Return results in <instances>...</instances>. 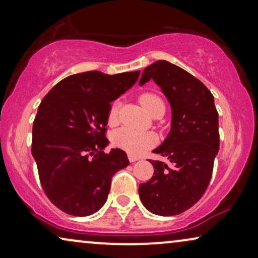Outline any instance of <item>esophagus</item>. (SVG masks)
<instances>
[{"label":"esophagus","instance_id":"obj_1","mask_svg":"<svg viewBox=\"0 0 258 258\" xmlns=\"http://www.w3.org/2000/svg\"><path fill=\"white\" fill-rule=\"evenodd\" d=\"M128 160H129V161L132 162V163H133V162H136V161H139L140 158L137 157V156H135V155H133V154H128Z\"/></svg>","mask_w":258,"mask_h":258}]
</instances>
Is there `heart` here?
Listing matches in <instances>:
<instances>
[{
    "label": "heart",
    "instance_id": "b5f03b06",
    "mask_svg": "<svg viewBox=\"0 0 258 258\" xmlns=\"http://www.w3.org/2000/svg\"><path fill=\"white\" fill-rule=\"evenodd\" d=\"M140 103L142 107L149 112L154 114L158 109L164 110V102L157 94L154 93H144L140 96ZM119 101L116 100L111 103L109 109V121L111 123L117 119L119 111ZM156 136L151 133H141L129 128H121L112 135V142L116 147L128 151L132 154H140L144 150L149 149L156 144Z\"/></svg>",
    "mask_w": 258,
    "mask_h": 258
}]
</instances>
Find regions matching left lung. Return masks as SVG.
Here are the masks:
<instances>
[{"label":"left lung","mask_w":258,"mask_h":258,"mask_svg":"<svg viewBox=\"0 0 258 258\" xmlns=\"http://www.w3.org/2000/svg\"><path fill=\"white\" fill-rule=\"evenodd\" d=\"M154 80L171 107V130L154 150L170 164L149 160L154 176L140 184L143 206L160 216L184 213L209 185L220 149L218 112L210 90L184 69L156 61L143 70L140 84Z\"/></svg>","instance_id":"8db88e82"}]
</instances>
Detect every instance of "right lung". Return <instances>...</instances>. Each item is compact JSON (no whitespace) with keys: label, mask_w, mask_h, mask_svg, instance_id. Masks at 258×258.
I'll use <instances>...</instances> for the list:
<instances>
[{"label":"right lung","mask_w":258,"mask_h":258,"mask_svg":"<svg viewBox=\"0 0 258 258\" xmlns=\"http://www.w3.org/2000/svg\"><path fill=\"white\" fill-rule=\"evenodd\" d=\"M140 72L70 75L42 100L33 125L31 154L50 202L73 216H88L107 201L111 178L129 165L126 154H105L110 103L136 83Z\"/></svg>","instance_id":"obj_1"}]
</instances>
